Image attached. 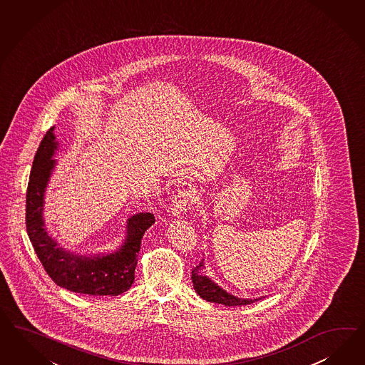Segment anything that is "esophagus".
Returning <instances> with one entry per match:
<instances>
[{
    "label": "esophagus",
    "instance_id": "1",
    "mask_svg": "<svg viewBox=\"0 0 365 365\" xmlns=\"http://www.w3.org/2000/svg\"><path fill=\"white\" fill-rule=\"evenodd\" d=\"M195 192L193 190H182L180 192L176 197L173 198L172 204V213L175 216H180L182 212H185L193 202Z\"/></svg>",
    "mask_w": 365,
    "mask_h": 365
}]
</instances>
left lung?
<instances>
[{
    "label": "left lung",
    "mask_w": 365,
    "mask_h": 365,
    "mask_svg": "<svg viewBox=\"0 0 365 365\" xmlns=\"http://www.w3.org/2000/svg\"><path fill=\"white\" fill-rule=\"evenodd\" d=\"M202 262L196 267L195 269H192V282H193V288L195 291L197 292L200 297H202L204 300L210 302H217V304H222L227 307H241V305H248L252 302H257L260 299H255V300H250V299H240L233 294H230L228 292L221 289L217 284L209 280L207 276H204L201 273V268Z\"/></svg>",
    "instance_id": "8db88e82"
}]
</instances>
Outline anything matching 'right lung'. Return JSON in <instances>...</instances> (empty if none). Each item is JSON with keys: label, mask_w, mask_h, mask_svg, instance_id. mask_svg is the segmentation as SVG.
Listing matches in <instances>:
<instances>
[{"label": "right lung", "mask_w": 365, "mask_h": 365, "mask_svg": "<svg viewBox=\"0 0 365 365\" xmlns=\"http://www.w3.org/2000/svg\"><path fill=\"white\" fill-rule=\"evenodd\" d=\"M52 126L41 140L33 160L26 189V232L42 267L58 287L89 296H117L128 291L135 282L138 250L145 230L155 224L153 213H138L128 220V235L120 250L106 255L85 257L57 247L46 233L42 220L43 193L56 161L57 149Z\"/></svg>", "instance_id": "right-lung-1"}]
</instances>
